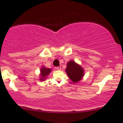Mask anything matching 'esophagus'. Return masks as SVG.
Segmentation results:
<instances>
[{
    "mask_svg": "<svg viewBox=\"0 0 123 123\" xmlns=\"http://www.w3.org/2000/svg\"><path fill=\"white\" fill-rule=\"evenodd\" d=\"M56 68L57 69H58V70H61V67H60V66H58V67H57Z\"/></svg>",
    "mask_w": 123,
    "mask_h": 123,
    "instance_id": "esophagus-1",
    "label": "esophagus"
}]
</instances>
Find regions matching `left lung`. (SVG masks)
<instances>
[{
	"label": "left lung",
	"mask_w": 123,
	"mask_h": 123,
	"mask_svg": "<svg viewBox=\"0 0 123 123\" xmlns=\"http://www.w3.org/2000/svg\"><path fill=\"white\" fill-rule=\"evenodd\" d=\"M66 72L73 83H77L84 76V70L80 66L71 60L67 63Z\"/></svg>",
	"instance_id": "left-lung-1"
}]
</instances>
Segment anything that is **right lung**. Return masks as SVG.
I'll return each mask as SVG.
<instances>
[{
    "label": "right lung",
    "instance_id": "right-lung-1",
    "mask_svg": "<svg viewBox=\"0 0 123 123\" xmlns=\"http://www.w3.org/2000/svg\"><path fill=\"white\" fill-rule=\"evenodd\" d=\"M51 72V69L49 68H46L45 67H42L40 70V80L41 81L45 80L46 79L47 77Z\"/></svg>",
    "mask_w": 123,
    "mask_h": 123
}]
</instances>
